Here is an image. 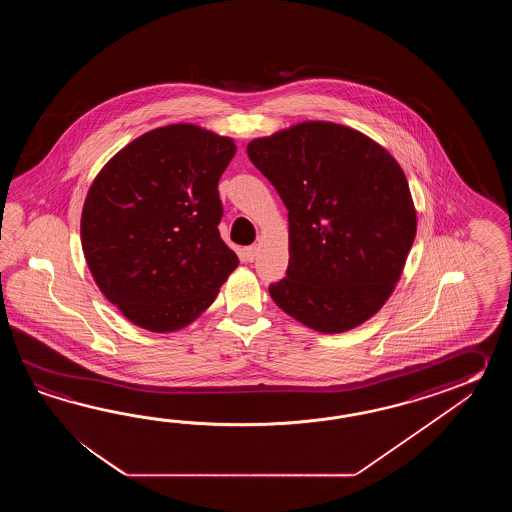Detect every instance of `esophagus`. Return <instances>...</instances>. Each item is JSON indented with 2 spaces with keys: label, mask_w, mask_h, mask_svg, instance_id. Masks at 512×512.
Masks as SVG:
<instances>
[{
  "label": "esophagus",
  "mask_w": 512,
  "mask_h": 512,
  "mask_svg": "<svg viewBox=\"0 0 512 512\" xmlns=\"http://www.w3.org/2000/svg\"><path fill=\"white\" fill-rule=\"evenodd\" d=\"M258 252H260V247L258 245H251V247L243 249V256H245L247 261H254L258 258Z\"/></svg>",
  "instance_id": "1"
}]
</instances>
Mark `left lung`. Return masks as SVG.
I'll list each match as a JSON object with an SVG mask.
<instances>
[{"label":"left lung","instance_id":"obj_1","mask_svg":"<svg viewBox=\"0 0 512 512\" xmlns=\"http://www.w3.org/2000/svg\"><path fill=\"white\" fill-rule=\"evenodd\" d=\"M252 164L289 210V265L269 293L320 333L375 315L395 289L417 230L403 168L360 131L307 120L249 142Z\"/></svg>","mask_w":512,"mask_h":512}]
</instances>
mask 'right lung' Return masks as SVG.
<instances>
[{"instance_id":"obj_1","label":"right lung","mask_w":512,"mask_h":512,"mask_svg":"<svg viewBox=\"0 0 512 512\" xmlns=\"http://www.w3.org/2000/svg\"><path fill=\"white\" fill-rule=\"evenodd\" d=\"M234 153L230 137L170 124L124 146L89 186L80 219L87 267L135 326H188L238 267L218 230L219 177Z\"/></svg>"}]
</instances>
